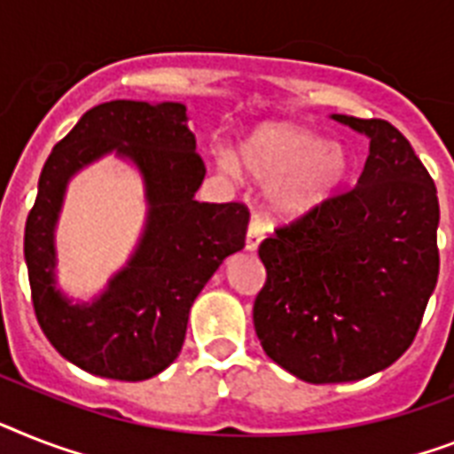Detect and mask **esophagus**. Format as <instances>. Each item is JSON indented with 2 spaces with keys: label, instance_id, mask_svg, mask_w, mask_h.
<instances>
[{
  "label": "esophagus",
  "instance_id": "34e87169",
  "mask_svg": "<svg viewBox=\"0 0 454 454\" xmlns=\"http://www.w3.org/2000/svg\"><path fill=\"white\" fill-rule=\"evenodd\" d=\"M263 238H265V226L261 223L259 216H252V221H249V228H247V239H245L247 252H256L261 245V239Z\"/></svg>",
  "mask_w": 454,
  "mask_h": 454
}]
</instances>
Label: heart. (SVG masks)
<instances>
[{
	"label": "heart",
	"instance_id": "b5f03b06",
	"mask_svg": "<svg viewBox=\"0 0 454 454\" xmlns=\"http://www.w3.org/2000/svg\"><path fill=\"white\" fill-rule=\"evenodd\" d=\"M219 165L226 172L242 169L261 186H272V212L301 219L340 191L352 158L342 144L324 142L301 125L263 123L239 142L238 158L221 153Z\"/></svg>",
	"mask_w": 454,
	"mask_h": 454
}]
</instances>
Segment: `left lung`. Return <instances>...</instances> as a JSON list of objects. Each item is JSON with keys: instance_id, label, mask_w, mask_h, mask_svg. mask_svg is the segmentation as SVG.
<instances>
[{"instance_id": "obj_1", "label": "left lung", "mask_w": 454, "mask_h": 454, "mask_svg": "<svg viewBox=\"0 0 454 454\" xmlns=\"http://www.w3.org/2000/svg\"><path fill=\"white\" fill-rule=\"evenodd\" d=\"M368 137L352 191L278 228L254 329L275 364L312 385L385 371L418 333L438 279L436 186L392 123L331 114Z\"/></svg>"}]
</instances>
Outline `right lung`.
I'll use <instances>...</instances> for the list:
<instances>
[{"label": "right lung", "mask_w": 454, "mask_h": 454, "mask_svg": "<svg viewBox=\"0 0 454 454\" xmlns=\"http://www.w3.org/2000/svg\"><path fill=\"white\" fill-rule=\"evenodd\" d=\"M109 153L143 176L147 219L136 252L106 289L74 301L57 285L54 231L71 176ZM202 179L182 102H105L55 144L25 223V263L39 326L74 366L137 382L179 356L195 296L245 247L249 223L239 202L195 200Z\"/></svg>", "instance_id": "obj_1"}]
</instances>
